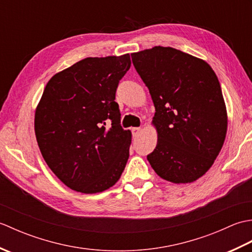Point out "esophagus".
Segmentation results:
<instances>
[{
    "label": "esophagus",
    "mask_w": 252,
    "mask_h": 252,
    "mask_svg": "<svg viewBox=\"0 0 252 252\" xmlns=\"http://www.w3.org/2000/svg\"><path fill=\"white\" fill-rule=\"evenodd\" d=\"M131 131H132V134H133V136H134V137L138 136L142 133L141 127H132Z\"/></svg>",
    "instance_id": "esophagus-1"
}]
</instances>
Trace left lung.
Returning <instances> with one entry per match:
<instances>
[{
	"label": "left lung",
	"mask_w": 252,
	"mask_h": 252,
	"mask_svg": "<svg viewBox=\"0 0 252 252\" xmlns=\"http://www.w3.org/2000/svg\"><path fill=\"white\" fill-rule=\"evenodd\" d=\"M132 62L155 106L157 145L147 156L160 178L197 181L215 163L225 141L227 111L208 63L173 47L132 53Z\"/></svg>",
	"instance_id": "8db88e82"
}]
</instances>
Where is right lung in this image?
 Returning a JSON list of instances; mask_svg holds the SVG:
<instances>
[{
  "instance_id": "right-lung-1",
  "label": "right lung",
  "mask_w": 252,
  "mask_h": 252,
  "mask_svg": "<svg viewBox=\"0 0 252 252\" xmlns=\"http://www.w3.org/2000/svg\"><path fill=\"white\" fill-rule=\"evenodd\" d=\"M129 54L88 57L54 74L34 114L37 145L69 189L95 194L114 186L129 159L132 133L115 101Z\"/></svg>"
}]
</instances>
